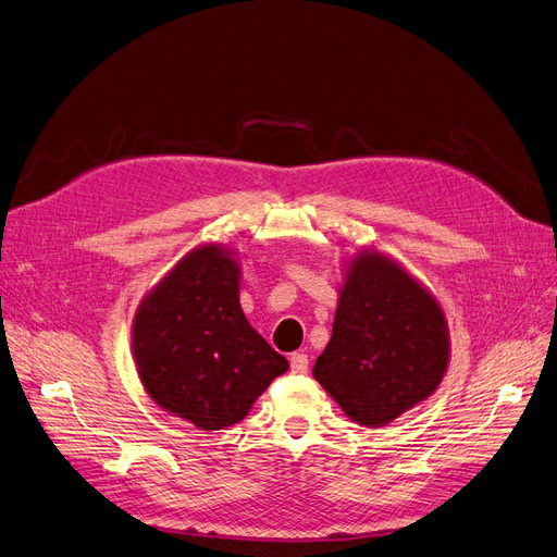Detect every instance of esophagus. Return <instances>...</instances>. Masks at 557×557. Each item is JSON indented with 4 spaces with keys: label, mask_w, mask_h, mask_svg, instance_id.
I'll list each match as a JSON object with an SVG mask.
<instances>
[{
    "label": "esophagus",
    "mask_w": 557,
    "mask_h": 557,
    "mask_svg": "<svg viewBox=\"0 0 557 557\" xmlns=\"http://www.w3.org/2000/svg\"><path fill=\"white\" fill-rule=\"evenodd\" d=\"M288 364H292V373H307L309 371V359L305 352H294L288 357Z\"/></svg>",
    "instance_id": "obj_1"
}]
</instances>
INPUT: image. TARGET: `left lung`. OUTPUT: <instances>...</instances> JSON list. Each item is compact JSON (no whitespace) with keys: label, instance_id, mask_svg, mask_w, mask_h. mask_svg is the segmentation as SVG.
Wrapping results in <instances>:
<instances>
[{"label":"left lung","instance_id":"left-lung-1","mask_svg":"<svg viewBox=\"0 0 557 557\" xmlns=\"http://www.w3.org/2000/svg\"><path fill=\"white\" fill-rule=\"evenodd\" d=\"M448 323L428 288L375 250L350 259L313 377L359 425L380 428L437 389Z\"/></svg>","mask_w":557,"mask_h":557}]
</instances>
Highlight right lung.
Instances as JSON below:
<instances>
[{
    "label": "right lung",
    "instance_id": "obj_1",
    "mask_svg": "<svg viewBox=\"0 0 557 557\" xmlns=\"http://www.w3.org/2000/svg\"><path fill=\"white\" fill-rule=\"evenodd\" d=\"M240 265L219 244L188 252L136 309L132 348L150 398L202 430L244 421L288 361L238 302Z\"/></svg>",
    "mask_w": 557,
    "mask_h": 557
}]
</instances>
